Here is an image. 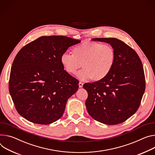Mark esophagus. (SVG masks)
I'll return each mask as SVG.
<instances>
[{
    "instance_id": "34e87169",
    "label": "esophagus",
    "mask_w": 155,
    "mask_h": 155,
    "mask_svg": "<svg viewBox=\"0 0 155 155\" xmlns=\"http://www.w3.org/2000/svg\"><path fill=\"white\" fill-rule=\"evenodd\" d=\"M83 83L82 82H79V83H78V86H79V87H80V88L83 87Z\"/></svg>"
}]
</instances>
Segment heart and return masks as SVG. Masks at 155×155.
Returning <instances> with one entry per match:
<instances>
[{
  "mask_svg": "<svg viewBox=\"0 0 155 155\" xmlns=\"http://www.w3.org/2000/svg\"><path fill=\"white\" fill-rule=\"evenodd\" d=\"M72 54H63L61 62L66 71L77 74L81 80L91 78L93 81L104 79L111 72L116 61V52L110 45L93 41H85L72 49Z\"/></svg>",
  "mask_w": 155,
  "mask_h": 155,
  "instance_id": "1",
  "label": "heart"
}]
</instances>
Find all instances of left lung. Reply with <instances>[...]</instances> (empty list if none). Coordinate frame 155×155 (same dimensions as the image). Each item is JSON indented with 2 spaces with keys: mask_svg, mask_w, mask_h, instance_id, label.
<instances>
[{
  "mask_svg": "<svg viewBox=\"0 0 155 155\" xmlns=\"http://www.w3.org/2000/svg\"><path fill=\"white\" fill-rule=\"evenodd\" d=\"M110 44L116 61L110 74L103 80L85 83L88 92L87 111L94 120L107 125L124 122L138 110L145 90L142 62L137 53L117 38H94Z\"/></svg>",
  "mask_w": 155,
  "mask_h": 155,
  "instance_id": "left-lung-1",
  "label": "left lung"
}]
</instances>
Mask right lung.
Instances as JSON below:
<instances>
[{"instance_id": "obj_1", "label": "right lung", "mask_w": 155, "mask_h": 155, "mask_svg": "<svg viewBox=\"0 0 155 155\" xmlns=\"http://www.w3.org/2000/svg\"><path fill=\"white\" fill-rule=\"evenodd\" d=\"M80 40L64 36L38 38L23 46L12 64L8 88L18 114L38 124H49L64 114L79 81L64 70L61 57Z\"/></svg>"}]
</instances>
